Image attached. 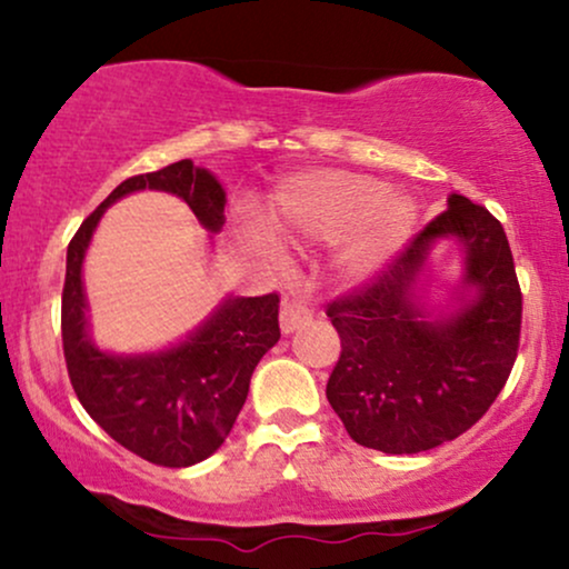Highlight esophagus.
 Instances as JSON below:
<instances>
[{"instance_id": "esophagus-1", "label": "esophagus", "mask_w": 569, "mask_h": 569, "mask_svg": "<svg viewBox=\"0 0 569 569\" xmlns=\"http://www.w3.org/2000/svg\"><path fill=\"white\" fill-rule=\"evenodd\" d=\"M310 321H312V307L305 297H289L283 302V307H280V329H283V335H291V331H297L299 326Z\"/></svg>"}]
</instances>
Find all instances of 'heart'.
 <instances>
[{
  "label": "heart",
  "instance_id": "b5f03b06",
  "mask_svg": "<svg viewBox=\"0 0 569 569\" xmlns=\"http://www.w3.org/2000/svg\"><path fill=\"white\" fill-rule=\"evenodd\" d=\"M272 238L280 243L337 240L345 246V267L352 276H371L409 238L415 206L398 192H385L382 181L350 171H312L297 176L276 194L267 213ZM259 248L270 243L259 234Z\"/></svg>",
  "mask_w": 569,
  "mask_h": 569
}]
</instances>
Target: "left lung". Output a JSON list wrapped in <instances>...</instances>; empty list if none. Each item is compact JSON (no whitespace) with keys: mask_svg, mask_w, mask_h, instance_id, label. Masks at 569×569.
<instances>
[{"mask_svg":"<svg viewBox=\"0 0 569 569\" xmlns=\"http://www.w3.org/2000/svg\"><path fill=\"white\" fill-rule=\"evenodd\" d=\"M447 202L375 278L326 307L342 342L326 398L352 441L388 455L426 452L476 426L519 352L521 289L502 224L462 194ZM441 237L461 240L463 284L477 297L428 322L413 286Z\"/></svg>","mask_w":569,"mask_h":569,"instance_id":"left-lung-1","label":"left lung"}]
</instances>
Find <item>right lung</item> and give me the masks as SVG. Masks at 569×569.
<instances>
[{
  "instance_id": "add662e5",
  "label": "right lung",
  "mask_w": 569,
  "mask_h": 569,
  "mask_svg": "<svg viewBox=\"0 0 569 569\" xmlns=\"http://www.w3.org/2000/svg\"><path fill=\"white\" fill-rule=\"evenodd\" d=\"M139 189L181 198L206 230L224 224V189L206 168L179 160L130 176L82 221L67 251L61 337L69 380L90 417L117 443L166 468L206 460L224 443L248 396L253 369L280 339L276 291L227 299L184 342L162 352L112 356L88 337L82 259L98 219L114 200Z\"/></svg>"
}]
</instances>
